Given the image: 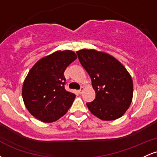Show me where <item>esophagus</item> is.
Masks as SVG:
<instances>
[{
  "instance_id": "1",
  "label": "esophagus",
  "mask_w": 157,
  "mask_h": 157,
  "mask_svg": "<svg viewBox=\"0 0 157 157\" xmlns=\"http://www.w3.org/2000/svg\"><path fill=\"white\" fill-rule=\"evenodd\" d=\"M84 90V88L83 87H81V89L80 90H78V93L80 94H81L82 93V91H83Z\"/></svg>"
}]
</instances>
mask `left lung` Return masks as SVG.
<instances>
[{"label": "left lung", "mask_w": 157, "mask_h": 157, "mask_svg": "<svg viewBox=\"0 0 157 157\" xmlns=\"http://www.w3.org/2000/svg\"><path fill=\"white\" fill-rule=\"evenodd\" d=\"M77 55L96 93L94 100L86 103L89 111L102 120L121 117L133 97V81L126 68L111 55L94 49L80 50Z\"/></svg>", "instance_id": "1"}]
</instances>
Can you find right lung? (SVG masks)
<instances>
[{"mask_svg": "<svg viewBox=\"0 0 157 157\" xmlns=\"http://www.w3.org/2000/svg\"><path fill=\"white\" fill-rule=\"evenodd\" d=\"M77 57L69 50L55 52L37 61L28 73L23 85V100L37 120L55 122L72 105L76 96L65 89L64 71Z\"/></svg>", "mask_w": 157, "mask_h": 157, "instance_id": "add662e5", "label": "right lung"}]
</instances>
